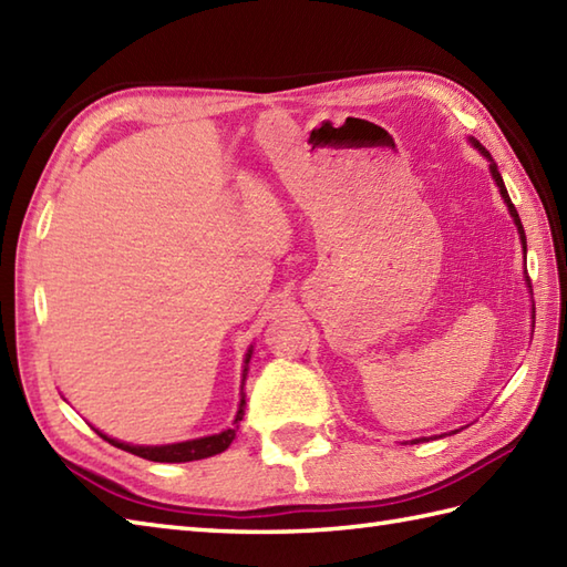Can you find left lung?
<instances>
[{"label":"left lung","mask_w":567,"mask_h":567,"mask_svg":"<svg viewBox=\"0 0 567 567\" xmlns=\"http://www.w3.org/2000/svg\"><path fill=\"white\" fill-rule=\"evenodd\" d=\"M467 141L473 143V148H477L480 153H483L485 158H487V163H489V175H492V179H495L499 195H502L504 204H507V209H509L512 219H514V224H516V231H519V240H522V248H524V260H526V234H524V226H522V219H519V212H516V207H514L512 199H509L507 187H504V179H502V175H499V171H497V163L492 161V155H489V151L483 146V143L475 141V138H467ZM526 285L532 287V282H528V275H526ZM451 433H457V431H451ZM441 436H449V433H441ZM441 436H439V439H441ZM433 439H436V436H433ZM424 441H429V439H412V441H404V443H412V445H414V443H424Z\"/></svg>","instance_id":"1"}]
</instances>
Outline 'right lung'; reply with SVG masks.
I'll return each mask as SVG.
<instances>
[{
  "label": "right lung",
  "mask_w": 567,
  "mask_h": 567,
  "mask_svg": "<svg viewBox=\"0 0 567 567\" xmlns=\"http://www.w3.org/2000/svg\"><path fill=\"white\" fill-rule=\"evenodd\" d=\"M250 355H252V346L248 348V353L244 358V380H240V404H238V412L234 419V426L231 429H224L219 433H212V436H202V439H192V441H179V443H165V445H134V443H124L118 439L106 436L100 429H94L100 433L104 441H110L116 449H122L126 453H134L138 457H146V461L153 463H189V461H202V457H212L216 453H224L231 441L236 439V431L238 424L244 421L246 414V392H244V384H246V375H248V363H250Z\"/></svg>",
  "instance_id": "add662e5"
}]
</instances>
